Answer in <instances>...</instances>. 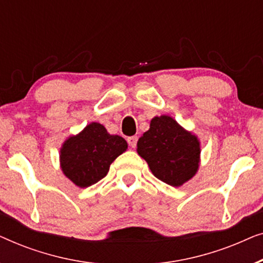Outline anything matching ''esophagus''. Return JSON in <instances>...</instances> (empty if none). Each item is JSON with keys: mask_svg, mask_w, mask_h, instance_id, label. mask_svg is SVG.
I'll use <instances>...</instances> for the list:
<instances>
[{"mask_svg": "<svg viewBox=\"0 0 263 263\" xmlns=\"http://www.w3.org/2000/svg\"><path fill=\"white\" fill-rule=\"evenodd\" d=\"M127 141L129 143V146L134 148V147L136 146V142H138V136H129V138L127 139Z\"/></svg>", "mask_w": 263, "mask_h": 263, "instance_id": "esophagus-1", "label": "esophagus"}]
</instances>
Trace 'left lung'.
Masks as SVG:
<instances>
[{"label": "left lung", "mask_w": 263, "mask_h": 263, "mask_svg": "<svg viewBox=\"0 0 263 263\" xmlns=\"http://www.w3.org/2000/svg\"><path fill=\"white\" fill-rule=\"evenodd\" d=\"M138 153L161 182L179 186L199 168L200 142L168 116L154 117L139 139Z\"/></svg>", "instance_id": "left-lung-1"}]
</instances>
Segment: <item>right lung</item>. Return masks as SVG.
Returning a JSON list of instances; mask_svg holds the SVG:
<instances>
[{
	"label": "right lung",
	"mask_w": 263,
	"mask_h": 263,
	"mask_svg": "<svg viewBox=\"0 0 263 263\" xmlns=\"http://www.w3.org/2000/svg\"><path fill=\"white\" fill-rule=\"evenodd\" d=\"M127 148L123 138L109 134L104 125L93 122L63 143L61 166L74 184L86 188L105 177L111 163Z\"/></svg>",
	"instance_id": "add662e5"
}]
</instances>
